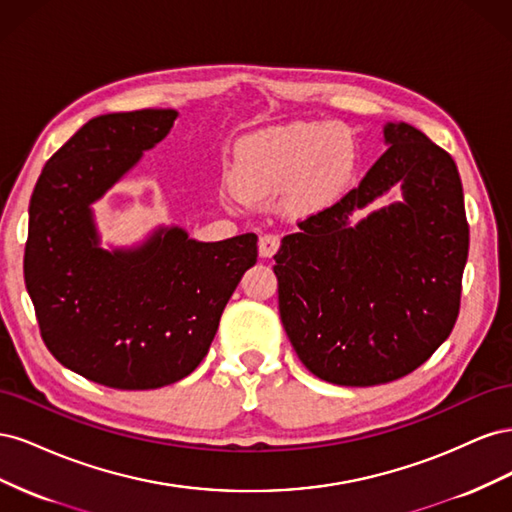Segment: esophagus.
Masks as SVG:
<instances>
[{
	"label": "esophagus",
	"instance_id": "34e87169",
	"mask_svg": "<svg viewBox=\"0 0 512 512\" xmlns=\"http://www.w3.org/2000/svg\"><path fill=\"white\" fill-rule=\"evenodd\" d=\"M277 250H280V237L277 235H262L258 241V254L262 258H271Z\"/></svg>",
	"mask_w": 512,
	"mask_h": 512
}]
</instances>
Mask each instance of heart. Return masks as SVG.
Here are the masks:
<instances>
[{
    "label": "heart",
    "instance_id": "heart-1",
    "mask_svg": "<svg viewBox=\"0 0 512 512\" xmlns=\"http://www.w3.org/2000/svg\"><path fill=\"white\" fill-rule=\"evenodd\" d=\"M354 173V147L318 121H292L243 138L235 162V190L262 200L286 192L297 213H318L344 194Z\"/></svg>",
    "mask_w": 512,
    "mask_h": 512
}]
</instances>
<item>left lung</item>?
<instances>
[{
    "label": "left lung",
    "mask_w": 512,
    "mask_h": 512,
    "mask_svg": "<svg viewBox=\"0 0 512 512\" xmlns=\"http://www.w3.org/2000/svg\"><path fill=\"white\" fill-rule=\"evenodd\" d=\"M359 188L299 224L275 258L280 316L301 363L320 380L374 386L423 365L459 314L470 228L453 158L404 121ZM400 185L402 200L372 210Z\"/></svg>",
    "instance_id": "obj_1"
}]
</instances>
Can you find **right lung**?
Masks as SVG:
<instances>
[{"label":"right lung","mask_w":512,"mask_h":512,"mask_svg":"<svg viewBox=\"0 0 512 512\" xmlns=\"http://www.w3.org/2000/svg\"><path fill=\"white\" fill-rule=\"evenodd\" d=\"M173 108L89 119L46 162L29 200L25 286L55 359L121 391L160 389L205 359L224 307L256 265L254 232L215 243L158 226L100 245L91 205L168 136Z\"/></svg>","instance_id":"obj_1"}]
</instances>
